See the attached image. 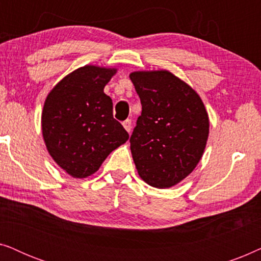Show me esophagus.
<instances>
[{
    "label": "esophagus",
    "mask_w": 261,
    "mask_h": 261,
    "mask_svg": "<svg viewBox=\"0 0 261 261\" xmlns=\"http://www.w3.org/2000/svg\"><path fill=\"white\" fill-rule=\"evenodd\" d=\"M122 124H123L124 129H126V130L128 132V133H130V130H132V120L127 119L126 121H123Z\"/></svg>",
    "instance_id": "obj_1"
}]
</instances>
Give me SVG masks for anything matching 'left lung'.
I'll return each instance as SVG.
<instances>
[{"mask_svg": "<svg viewBox=\"0 0 261 261\" xmlns=\"http://www.w3.org/2000/svg\"><path fill=\"white\" fill-rule=\"evenodd\" d=\"M129 78L142 106L129 140L139 176L153 188L174 187L204 153L208 113L197 92L170 71H134Z\"/></svg>", "mask_w": 261, "mask_h": 261, "instance_id": "obj_1", "label": "left lung"}]
</instances>
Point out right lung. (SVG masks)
Segmentation results:
<instances>
[{"label":"right lung","mask_w":261,"mask_h":261,"mask_svg":"<svg viewBox=\"0 0 261 261\" xmlns=\"http://www.w3.org/2000/svg\"><path fill=\"white\" fill-rule=\"evenodd\" d=\"M116 67L85 65L66 74L45 99L41 130L57 165L73 178L98 171L129 135L113 117V101L105 87Z\"/></svg>","instance_id":"1"}]
</instances>
